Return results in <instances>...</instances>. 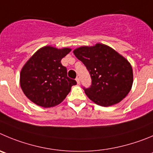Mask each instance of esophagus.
Here are the masks:
<instances>
[{
	"label": "esophagus",
	"instance_id": "1",
	"mask_svg": "<svg viewBox=\"0 0 153 153\" xmlns=\"http://www.w3.org/2000/svg\"><path fill=\"white\" fill-rule=\"evenodd\" d=\"M76 81H77V84H78V85H80V79H79V78H76Z\"/></svg>",
	"mask_w": 153,
	"mask_h": 153
}]
</instances>
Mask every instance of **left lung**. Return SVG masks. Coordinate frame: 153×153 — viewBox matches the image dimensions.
I'll return each instance as SVG.
<instances>
[{
    "label": "left lung",
    "instance_id": "8db88e82",
    "mask_svg": "<svg viewBox=\"0 0 153 153\" xmlns=\"http://www.w3.org/2000/svg\"><path fill=\"white\" fill-rule=\"evenodd\" d=\"M91 78V85L83 88L90 100L101 106L114 105L127 96L133 84L131 64L109 47L97 44L73 51Z\"/></svg>",
    "mask_w": 153,
    "mask_h": 153
}]
</instances>
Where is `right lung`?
<instances>
[{
  "label": "right lung",
  "instance_id": "right-lung-1",
  "mask_svg": "<svg viewBox=\"0 0 153 153\" xmlns=\"http://www.w3.org/2000/svg\"><path fill=\"white\" fill-rule=\"evenodd\" d=\"M71 51L44 47L28 59L21 71L20 86L34 103L48 108L60 103L77 84L67 76V68L61 59Z\"/></svg>",
  "mask_w": 153,
  "mask_h": 153
}]
</instances>
